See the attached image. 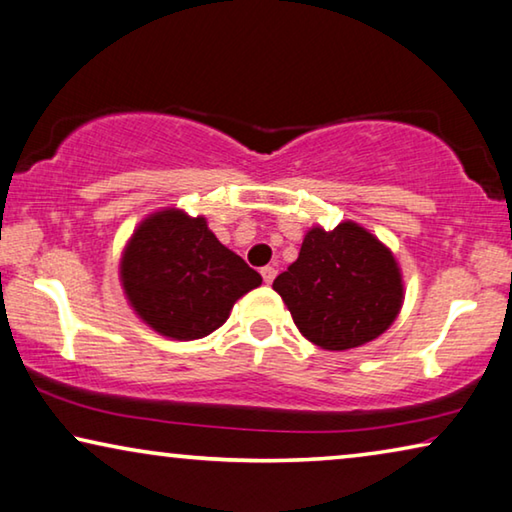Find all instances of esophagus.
Listing matches in <instances>:
<instances>
[{"mask_svg":"<svg viewBox=\"0 0 512 512\" xmlns=\"http://www.w3.org/2000/svg\"><path fill=\"white\" fill-rule=\"evenodd\" d=\"M261 274H263V281H265V284H272L274 277H277V270H274L272 265H265V268L261 270Z\"/></svg>","mask_w":512,"mask_h":512,"instance_id":"obj_1","label":"esophagus"}]
</instances>
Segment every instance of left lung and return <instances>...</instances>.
<instances>
[{
	"mask_svg": "<svg viewBox=\"0 0 512 512\" xmlns=\"http://www.w3.org/2000/svg\"><path fill=\"white\" fill-rule=\"evenodd\" d=\"M300 335L325 351L374 342L404 305V279L390 247L355 221L311 226L298 261L272 284Z\"/></svg>",
	"mask_w": 512,
	"mask_h": 512,
	"instance_id": "8db88e82",
	"label": "left lung"
}]
</instances>
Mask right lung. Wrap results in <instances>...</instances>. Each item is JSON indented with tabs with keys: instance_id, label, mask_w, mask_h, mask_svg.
<instances>
[{
	"instance_id": "right-lung-1",
	"label": "right lung",
	"mask_w": 512,
	"mask_h": 512,
	"mask_svg": "<svg viewBox=\"0 0 512 512\" xmlns=\"http://www.w3.org/2000/svg\"><path fill=\"white\" fill-rule=\"evenodd\" d=\"M261 274L217 240L205 217L164 207L140 221L122 249L120 284L140 321L161 337H207Z\"/></svg>"
}]
</instances>
